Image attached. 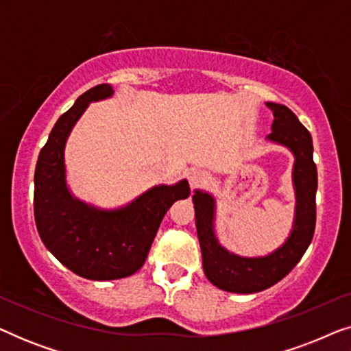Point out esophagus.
Listing matches in <instances>:
<instances>
[{
  "label": "esophagus",
  "instance_id": "1",
  "mask_svg": "<svg viewBox=\"0 0 351 351\" xmlns=\"http://www.w3.org/2000/svg\"><path fill=\"white\" fill-rule=\"evenodd\" d=\"M186 179H189V184L191 189H196V186L204 180V172L199 169H190L189 174H186Z\"/></svg>",
  "mask_w": 351,
  "mask_h": 351
}]
</instances>
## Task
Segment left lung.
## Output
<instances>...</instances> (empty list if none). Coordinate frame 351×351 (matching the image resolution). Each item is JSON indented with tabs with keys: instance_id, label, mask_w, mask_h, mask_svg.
<instances>
[{
	"instance_id": "8db88e82",
	"label": "left lung",
	"mask_w": 351,
	"mask_h": 351,
	"mask_svg": "<svg viewBox=\"0 0 351 351\" xmlns=\"http://www.w3.org/2000/svg\"><path fill=\"white\" fill-rule=\"evenodd\" d=\"M267 107L275 118L267 141L286 147L294 155L292 186L295 191V214L286 241L261 257H243L230 252L215 234V198L204 190H195L193 195L204 275L219 289L237 294L268 289L282 280L299 263L315 233L318 172L313 162V141L286 105L267 102Z\"/></svg>"
}]
</instances>
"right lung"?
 I'll use <instances>...</instances> for the list:
<instances>
[{"label": "right lung", "instance_id": "right-lung-1", "mask_svg": "<svg viewBox=\"0 0 351 351\" xmlns=\"http://www.w3.org/2000/svg\"><path fill=\"white\" fill-rule=\"evenodd\" d=\"M113 93L110 84H99L80 95L57 119L35 169L33 208L41 241L62 265L94 281L119 280L141 270L167 209L190 196L185 179L152 186L114 209L95 208L71 193L65 167L71 129L90 102L110 99Z\"/></svg>", "mask_w": 351, "mask_h": 351}]
</instances>
